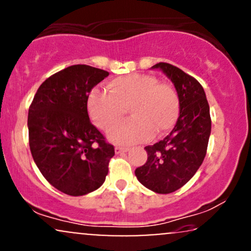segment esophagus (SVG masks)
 Listing matches in <instances>:
<instances>
[{
	"label": "esophagus",
	"instance_id": "esophagus-1",
	"mask_svg": "<svg viewBox=\"0 0 251 251\" xmlns=\"http://www.w3.org/2000/svg\"><path fill=\"white\" fill-rule=\"evenodd\" d=\"M128 150H129L128 148H124V146H116V148H114V151H116L117 154L124 153V152H127Z\"/></svg>",
	"mask_w": 251,
	"mask_h": 251
}]
</instances>
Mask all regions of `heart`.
Segmentation results:
<instances>
[{"instance_id":"1","label":"heart","mask_w":251,"mask_h":251,"mask_svg":"<svg viewBox=\"0 0 251 251\" xmlns=\"http://www.w3.org/2000/svg\"><path fill=\"white\" fill-rule=\"evenodd\" d=\"M109 93L92 89L87 98L88 116L94 125L109 131L123 119L126 108L134 117L109 132L114 143L131 144L162 135L175 126L179 116V98L171 85L150 74H128L108 82Z\"/></svg>"}]
</instances>
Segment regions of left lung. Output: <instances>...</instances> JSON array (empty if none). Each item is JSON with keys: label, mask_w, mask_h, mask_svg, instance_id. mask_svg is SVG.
<instances>
[{"label": "left lung", "mask_w": 251, "mask_h": 251, "mask_svg": "<svg viewBox=\"0 0 251 251\" xmlns=\"http://www.w3.org/2000/svg\"><path fill=\"white\" fill-rule=\"evenodd\" d=\"M179 98V118L168 137L146 146L148 160L135 169L138 180L157 194H171L194 177L206 154L211 118L205 92L194 76L174 65L159 62Z\"/></svg>", "instance_id": "1"}]
</instances>
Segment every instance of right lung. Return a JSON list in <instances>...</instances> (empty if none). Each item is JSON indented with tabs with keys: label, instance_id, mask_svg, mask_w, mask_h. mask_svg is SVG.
Instances as JSON below:
<instances>
[{
	"label": "right lung",
	"instance_id": "1",
	"mask_svg": "<svg viewBox=\"0 0 251 251\" xmlns=\"http://www.w3.org/2000/svg\"><path fill=\"white\" fill-rule=\"evenodd\" d=\"M108 72L74 65L42 82L28 111L29 148L43 177L70 196L102 185L113 145L89 122L88 94Z\"/></svg>",
	"mask_w": 251,
	"mask_h": 251
}]
</instances>
